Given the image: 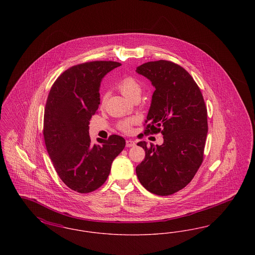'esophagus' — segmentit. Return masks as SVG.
Listing matches in <instances>:
<instances>
[{"label": "esophagus", "mask_w": 255, "mask_h": 255, "mask_svg": "<svg viewBox=\"0 0 255 255\" xmlns=\"http://www.w3.org/2000/svg\"><path fill=\"white\" fill-rule=\"evenodd\" d=\"M134 145H135V143H134V141H133V140H131V139L126 140V147H133Z\"/></svg>", "instance_id": "esophagus-1"}]
</instances>
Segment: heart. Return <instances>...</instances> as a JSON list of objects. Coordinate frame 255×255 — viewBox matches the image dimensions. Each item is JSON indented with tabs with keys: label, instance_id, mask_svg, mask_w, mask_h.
<instances>
[{
	"label": "heart",
	"instance_id": "obj_1",
	"mask_svg": "<svg viewBox=\"0 0 255 255\" xmlns=\"http://www.w3.org/2000/svg\"><path fill=\"white\" fill-rule=\"evenodd\" d=\"M119 90L122 92V95L125 96L127 98L133 100L135 97H140L141 93H142V85L132 76H127L125 78H123L122 81L119 83L118 85ZM104 97L102 98V104L105 101ZM133 122L132 120H125L120 122L119 124V128L120 130H122L125 133H129L132 129V125Z\"/></svg>",
	"mask_w": 255,
	"mask_h": 255
}]
</instances>
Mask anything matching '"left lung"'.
Wrapping results in <instances>:
<instances>
[{
	"label": "left lung",
	"instance_id": "8db88e82",
	"mask_svg": "<svg viewBox=\"0 0 255 255\" xmlns=\"http://www.w3.org/2000/svg\"><path fill=\"white\" fill-rule=\"evenodd\" d=\"M135 72L156 89L144 133L163 135L161 145L137 143L145 158L135 167L136 176L151 193L174 194L191 182L204 159L208 130L205 100L192 76L178 64L151 61Z\"/></svg>",
	"mask_w": 255,
	"mask_h": 255
}]
</instances>
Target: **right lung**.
Segmentation results:
<instances>
[{
	"instance_id": "right-lung-1",
	"label": "right lung",
	"mask_w": 255,
	"mask_h": 255,
	"mask_svg": "<svg viewBox=\"0 0 255 255\" xmlns=\"http://www.w3.org/2000/svg\"><path fill=\"white\" fill-rule=\"evenodd\" d=\"M122 66L114 61L75 65L61 74L49 91L44 114V139L62 182L79 193H90L106 182L112 162L125 147L118 134L93 144L89 124L100 104L102 78Z\"/></svg>"
}]
</instances>
